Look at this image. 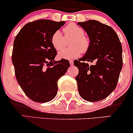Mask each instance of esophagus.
I'll return each instance as SVG.
<instances>
[{
  "label": "esophagus",
  "instance_id": "obj_1",
  "mask_svg": "<svg viewBox=\"0 0 133 133\" xmlns=\"http://www.w3.org/2000/svg\"><path fill=\"white\" fill-rule=\"evenodd\" d=\"M70 63L71 65H73V60H70Z\"/></svg>",
  "mask_w": 133,
  "mask_h": 133
}]
</instances>
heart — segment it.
I'll list each match as a JSON object with an SVG mask.
<instances>
[{"instance_id": "b5f03b06", "label": "heart", "mask_w": 133, "mask_h": 133, "mask_svg": "<svg viewBox=\"0 0 133 133\" xmlns=\"http://www.w3.org/2000/svg\"><path fill=\"white\" fill-rule=\"evenodd\" d=\"M65 37L60 30H57L52 35L51 41L57 51L62 49L65 46L66 40L71 39V48L65 49L58 54L59 58L71 59L77 57L82 52L85 53L90 46V39L84 34V30L75 24L71 23L63 29Z\"/></svg>"}]
</instances>
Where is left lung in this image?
Segmentation results:
<instances>
[{
	"instance_id": "obj_1",
	"label": "left lung",
	"mask_w": 133,
	"mask_h": 133,
	"mask_svg": "<svg viewBox=\"0 0 133 133\" xmlns=\"http://www.w3.org/2000/svg\"><path fill=\"white\" fill-rule=\"evenodd\" d=\"M77 24L87 32L90 46L82 57L74 61L79 73L76 80L79 94L86 101L95 102L108 97L116 87L123 66L122 47L111 27L96 20ZM87 61H95L89 65Z\"/></svg>"
}]
</instances>
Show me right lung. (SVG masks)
Instances as JSON below:
<instances>
[{"label": "right lung", "instance_id": "right-lung-1", "mask_svg": "<svg viewBox=\"0 0 133 133\" xmlns=\"http://www.w3.org/2000/svg\"><path fill=\"white\" fill-rule=\"evenodd\" d=\"M65 24L49 19L27 23L15 38L12 62L16 78L25 94L37 103L51 101L57 94V81L66 72L68 60L55 61L52 35Z\"/></svg>", "mask_w": 133, "mask_h": 133}]
</instances>
